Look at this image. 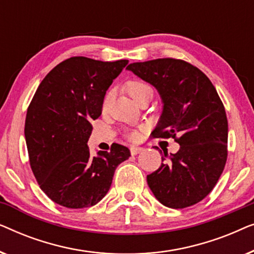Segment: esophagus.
<instances>
[{"label":"esophagus","mask_w":254,"mask_h":254,"mask_svg":"<svg viewBox=\"0 0 254 254\" xmlns=\"http://www.w3.org/2000/svg\"><path fill=\"white\" fill-rule=\"evenodd\" d=\"M142 150H143V148H141V147H131L130 148V154L133 155V156H135V155L140 154Z\"/></svg>","instance_id":"obj_1"}]
</instances>
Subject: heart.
Returning <instances> with one entry per match:
<instances>
[{
	"instance_id": "b5f03b06",
	"label": "heart",
	"mask_w": 254,
	"mask_h": 254,
	"mask_svg": "<svg viewBox=\"0 0 254 254\" xmlns=\"http://www.w3.org/2000/svg\"><path fill=\"white\" fill-rule=\"evenodd\" d=\"M127 91L131 97H133L135 102H136V100L140 98L144 92L151 91V88L147 84V83H143L140 81H130L127 83ZM109 102H110V95H107L105 97V99H104V107L107 106ZM128 137H129L130 140H137L138 133L136 130H131L128 133Z\"/></svg>"
}]
</instances>
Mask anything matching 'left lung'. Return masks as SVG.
<instances>
[{
    "instance_id": "8db88e82",
    "label": "left lung",
    "mask_w": 254,
    "mask_h": 254,
    "mask_svg": "<svg viewBox=\"0 0 254 254\" xmlns=\"http://www.w3.org/2000/svg\"><path fill=\"white\" fill-rule=\"evenodd\" d=\"M127 69L161 95L163 112L152 137H172L180 145L171 156L164 152L159 169L147 176L151 192L175 209L200 202L216 185L228 157V119L216 89L199 68L178 59L135 62Z\"/></svg>"
}]
</instances>
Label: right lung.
<instances>
[{
    "instance_id": "right-lung-1",
    "label": "right lung",
    "mask_w": 254,
    "mask_h": 254,
    "mask_svg": "<svg viewBox=\"0 0 254 254\" xmlns=\"http://www.w3.org/2000/svg\"><path fill=\"white\" fill-rule=\"evenodd\" d=\"M128 60L104 62L72 57L48 72L38 86L25 119L30 165L43 192L60 206H95L109 192L127 147L90 154L91 120L102 114L104 97Z\"/></svg>"
}]
</instances>
